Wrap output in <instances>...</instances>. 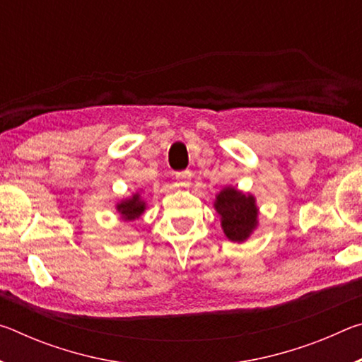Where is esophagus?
<instances>
[{"label":"esophagus","instance_id":"obj_1","mask_svg":"<svg viewBox=\"0 0 362 362\" xmlns=\"http://www.w3.org/2000/svg\"><path fill=\"white\" fill-rule=\"evenodd\" d=\"M192 170H182V173L175 174V179L179 182L180 187H188L189 180H192Z\"/></svg>","mask_w":362,"mask_h":362}]
</instances>
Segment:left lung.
Returning a JSON list of instances; mask_svg holds the SVG:
<instances>
[{
    "mask_svg": "<svg viewBox=\"0 0 362 362\" xmlns=\"http://www.w3.org/2000/svg\"><path fill=\"white\" fill-rule=\"evenodd\" d=\"M214 206L222 217V228L230 241H246L255 230L259 209L254 196L243 194L235 188L226 187L218 193Z\"/></svg>",
    "mask_w": 362,
    "mask_h": 362,
    "instance_id": "8db88e82",
    "label": "left lung"
}]
</instances>
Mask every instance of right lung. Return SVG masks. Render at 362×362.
<instances>
[{"label": "right lung", "instance_id": "add662e5", "mask_svg": "<svg viewBox=\"0 0 362 362\" xmlns=\"http://www.w3.org/2000/svg\"><path fill=\"white\" fill-rule=\"evenodd\" d=\"M116 209H118V212L124 220H136L142 216V212L145 211V203L142 198H140V194L136 193L131 199L121 201V203L116 206Z\"/></svg>", "mask_w": 362, "mask_h": 362}]
</instances>
